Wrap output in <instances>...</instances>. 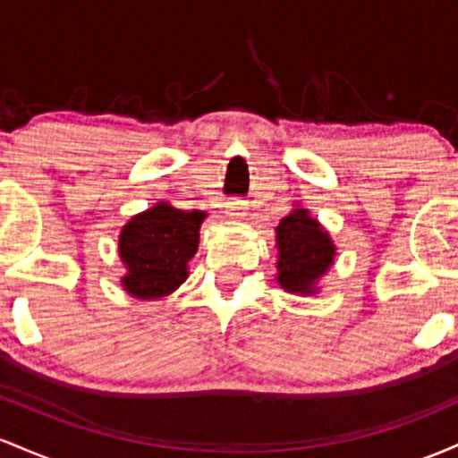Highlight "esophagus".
<instances>
[{
    "instance_id": "esophagus-1",
    "label": "esophagus",
    "mask_w": 458,
    "mask_h": 458,
    "mask_svg": "<svg viewBox=\"0 0 458 458\" xmlns=\"http://www.w3.org/2000/svg\"><path fill=\"white\" fill-rule=\"evenodd\" d=\"M227 216L233 220H240L244 216V203L242 201H229L227 203Z\"/></svg>"
}]
</instances>
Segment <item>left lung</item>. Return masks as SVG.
Listing matches in <instances>:
<instances>
[{"mask_svg":"<svg viewBox=\"0 0 458 458\" xmlns=\"http://www.w3.org/2000/svg\"><path fill=\"white\" fill-rule=\"evenodd\" d=\"M276 231V281L285 292L316 294V284L335 259V244L310 209L296 208L281 218Z\"/></svg>","mask_w":458,"mask_h":458,"instance_id":"1","label":"left lung"}]
</instances>
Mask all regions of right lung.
I'll return each instance as SVG.
<instances>
[{
	"label": "right lung",
	"instance_id": "right-lung-1",
	"mask_svg": "<svg viewBox=\"0 0 458 458\" xmlns=\"http://www.w3.org/2000/svg\"><path fill=\"white\" fill-rule=\"evenodd\" d=\"M205 212L156 203L133 216L118 235V255L127 275L121 284L140 301L168 296L188 279V261L199 249Z\"/></svg>",
	"mask_w": 458,
	"mask_h": 458
}]
</instances>
